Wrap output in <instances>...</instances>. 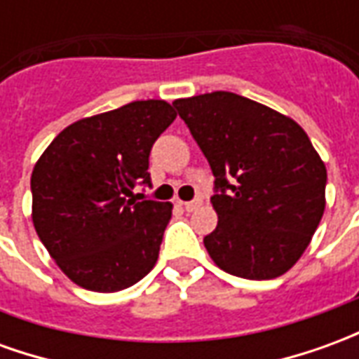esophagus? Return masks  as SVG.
Instances as JSON below:
<instances>
[{"mask_svg":"<svg viewBox=\"0 0 359 359\" xmlns=\"http://www.w3.org/2000/svg\"><path fill=\"white\" fill-rule=\"evenodd\" d=\"M200 200H192V202H180V205L184 208L187 211H194L196 208H200Z\"/></svg>","mask_w":359,"mask_h":359,"instance_id":"esophagus-1","label":"esophagus"}]
</instances>
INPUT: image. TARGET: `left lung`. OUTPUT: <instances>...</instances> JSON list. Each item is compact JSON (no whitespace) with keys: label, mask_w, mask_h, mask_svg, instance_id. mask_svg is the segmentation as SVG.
Returning a JSON list of instances; mask_svg holds the SVG:
<instances>
[{"label":"left lung","mask_w":359,"mask_h":359,"mask_svg":"<svg viewBox=\"0 0 359 359\" xmlns=\"http://www.w3.org/2000/svg\"><path fill=\"white\" fill-rule=\"evenodd\" d=\"M215 177L217 226L205 250L226 273L280 277L325 211L327 169L296 121L233 92L175 100Z\"/></svg>","instance_id":"left-lung-1"}]
</instances>
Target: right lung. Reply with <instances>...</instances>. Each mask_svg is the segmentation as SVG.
I'll use <instances>...</instances> for the list:
<instances>
[{"mask_svg":"<svg viewBox=\"0 0 359 359\" xmlns=\"http://www.w3.org/2000/svg\"><path fill=\"white\" fill-rule=\"evenodd\" d=\"M177 113L163 100L126 103L69 125L34 165L32 221L59 269L94 292H117L154 269L169 202L133 198L149 184V151Z\"/></svg>","mask_w":359,"mask_h":359,"instance_id":"obj_1","label":"right lung"}]
</instances>
